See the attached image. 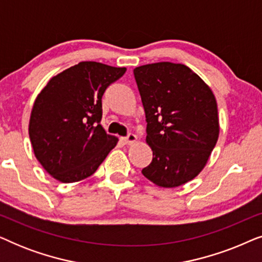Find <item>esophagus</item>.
<instances>
[{
	"instance_id": "1",
	"label": "esophagus",
	"mask_w": 262,
	"mask_h": 262,
	"mask_svg": "<svg viewBox=\"0 0 262 262\" xmlns=\"http://www.w3.org/2000/svg\"><path fill=\"white\" fill-rule=\"evenodd\" d=\"M137 141V136L135 134H128L126 137H121V142L124 143V144H132V143H135Z\"/></svg>"
}]
</instances>
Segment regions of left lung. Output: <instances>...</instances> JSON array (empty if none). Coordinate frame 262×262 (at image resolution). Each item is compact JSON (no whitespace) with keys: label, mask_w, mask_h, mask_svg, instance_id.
<instances>
[{"label":"left lung","mask_w":262,"mask_h":262,"mask_svg":"<svg viewBox=\"0 0 262 262\" xmlns=\"http://www.w3.org/2000/svg\"><path fill=\"white\" fill-rule=\"evenodd\" d=\"M146 118L152 161L142 173L164 188L191 181L204 169L220 135L212 91L184 64L160 62L134 70Z\"/></svg>","instance_id":"1"}]
</instances>
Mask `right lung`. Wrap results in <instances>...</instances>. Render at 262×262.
<instances>
[{"mask_svg": "<svg viewBox=\"0 0 262 262\" xmlns=\"http://www.w3.org/2000/svg\"><path fill=\"white\" fill-rule=\"evenodd\" d=\"M126 68L81 62L53 76L35 99L28 134L42 168L60 182L91 177L117 145L100 124L102 95Z\"/></svg>", "mask_w": 262, "mask_h": 262, "instance_id": "obj_1", "label": "right lung"}]
</instances>
